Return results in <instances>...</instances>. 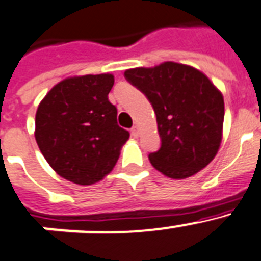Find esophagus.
Segmentation results:
<instances>
[{
	"label": "esophagus",
	"mask_w": 261,
	"mask_h": 261,
	"mask_svg": "<svg viewBox=\"0 0 261 261\" xmlns=\"http://www.w3.org/2000/svg\"><path fill=\"white\" fill-rule=\"evenodd\" d=\"M139 127L138 126H134L133 128H131V135L134 136V138H138L139 136Z\"/></svg>",
	"instance_id": "esophagus-1"
}]
</instances>
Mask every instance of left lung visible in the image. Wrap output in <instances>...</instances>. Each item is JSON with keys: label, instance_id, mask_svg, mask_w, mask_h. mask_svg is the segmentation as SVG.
Wrapping results in <instances>:
<instances>
[{"label": "left lung", "instance_id": "1", "mask_svg": "<svg viewBox=\"0 0 261 261\" xmlns=\"http://www.w3.org/2000/svg\"><path fill=\"white\" fill-rule=\"evenodd\" d=\"M153 107L161 147L149 153L154 169L174 179L196 174L215 159L222 139L224 97L206 75L164 62L125 71Z\"/></svg>", "mask_w": 261, "mask_h": 261}]
</instances>
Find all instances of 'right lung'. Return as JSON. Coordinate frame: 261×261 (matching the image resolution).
<instances>
[{"label": "right lung", "instance_id": "obj_1", "mask_svg": "<svg viewBox=\"0 0 261 261\" xmlns=\"http://www.w3.org/2000/svg\"><path fill=\"white\" fill-rule=\"evenodd\" d=\"M112 74L63 79L41 100L35 138L53 170L76 185H93L116 165L127 130L117 123V108L108 95Z\"/></svg>", "mask_w": 261, "mask_h": 261}]
</instances>
